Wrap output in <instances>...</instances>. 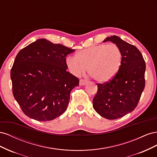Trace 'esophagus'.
<instances>
[{"mask_svg": "<svg viewBox=\"0 0 157 157\" xmlns=\"http://www.w3.org/2000/svg\"><path fill=\"white\" fill-rule=\"evenodd\" d=\"M87 81L86 80H84V79H80V82H79V84L80 86H84V85H86L87 84Z\"/></svg>", "mask_w": 157, "mask_h": 157, "instance_id": "1", "label": "esophagus"}]
</instances>
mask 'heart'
I'll return each mask as SVG.
<instances>
[{"label": "heart", "mask_w": 157, "mask_h": 157, "mask_svg": "<svg viewBox=\"0 0 157 157\" xmlns=\"http://www.w3.org/2000/svg\"><path fill=\"white\" fill-rule=\"evenodd\" d=\"M122 60L121 50L115 44L92 46L78 51L76 56L66 58L70 72L80 76L88 67V73L99 82L112 79L119 70Z\"/></svg>", "instance_id": "heart-1"}]
</instances>
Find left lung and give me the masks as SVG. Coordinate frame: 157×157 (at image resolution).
Masks as SVG:
<instances>
[{
	"instance_id": "8db88e82",
	"label": "left lung",
	"mask_w": 157,
	"mask_h": 157,
	"mask_svg": "<svg viewBox=\"0 0 157 157\" xmlns=\"http://www.w3.org/2000/svg\"><path fill=\"white\" fill-rule=\"evenodd\" d=\"M121 50V67L110 81L98 84L93 99L94 109L99 115L109 120L117 119L133 111L145 88V62L140 51L120 37H107Z\"/></svg>"
}]
</instances>
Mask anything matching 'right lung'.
Listing matches in <instances>:
<instances>
[{"label":"right lung","mask_w":157,"mask_h":157,"mask_svg":"<svg viewBox=\"0 0 157 157\" xmlns=\"http://www.w3.org/2000/svg\"><path fill=\"white\" fill-rule=\"evenodd\" d=\"M74 51L40 39L18 52L10 72L12 92L27 117L48 121L66 111L71 90L79 84L65 62Z\"/></svg>","instance_id":"right-lung-1"}]
</instances>
